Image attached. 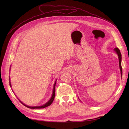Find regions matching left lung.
Masks as SVG:
<instances>
[{"label":"left lung","instance_id":"obj_1","mask_svg":"<svg viewBox=\"0 0 129 129\" xmlns=\"http://www.w3.org/2000/svg\"><path fill=\"white\" fill-rule=\"evenodd\" d=\"M114 50L116 53V54H117L118 56L119 66V69L120 71V75H121V77H122V64H121V62H122V54H121L120 50L118 48H114Z\"/></svg>","mask_w":129,"mask_h":129}]
</instances>
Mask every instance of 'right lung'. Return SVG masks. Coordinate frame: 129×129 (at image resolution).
Wrapping results in <instances>:
<instances>
[{"mask_svg": "<svg viewBox=\"0 0 129 129\" xmlns=\"http://www.w3.org/2000/svg\"><path fill=\"white\" fill-rule=\"evenodd\" d=\"M10 69H11V68H10ZM56 80L55 81V83H54V86H53V92H52V96H51V97H50V99H49V100L47 102H46L45 104H44V105H41V106H35V107H30V106H28V105H26L25 104H24V103H22L21 101H20V100H19H19L20 101V102L23 104V105H24L25 107H27V108H30V109H41V108H46V107H48V106H49V105L51 104L52 103H53V101H54V97H55V84H56ZM9 82H10V87H12V85H11V80H10V76H9Z\"/></svg>", "mask_w": 129, "mask_h": 129, "instance_id": "add662e5", "label": "right lung"}]
</instances>
